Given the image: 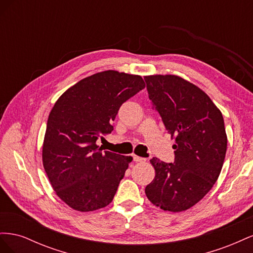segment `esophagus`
<instances>
[{"label":"esophagus","instance_id":"esophagus-1","mask_svg":"<svg viewBox=\"0 0 253 253\" xmlns=\"http://www.w3.org/2000/svg\"><path fill=\"white\" fill-rule=\"evenodd\" d=\"M133 159H134L135 163H143V162H145V160H147L143 157H139V156H136V155L133 156Z\"/></svg>","mask_w":253,"mask_h":253}]
</instances>
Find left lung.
Listing matches in <instances>:
<instances>
[{
	"label": "left lung",
	"mask_w": 253,
	"mask_h": 253,
	"mask_svg": "<svg viewBox=\"0 0 253 253\" xmlns=\"http://www.w3.org/2000/svg\"><path fill=\"white\" fill-rule=\"evenodd\" d=\"M144 80L153 108L176 141L173 164L150 160L155 178L145 187V195L165 211H185L209 192L223 168V115L205 91L178 76H145Z\"/></svg>",
	"instance_id": "obj_1"
}]
</instances>
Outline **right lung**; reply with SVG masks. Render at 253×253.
Returning <instances> with one entry per match:
<instances>
[{
  "mask_svg": "<svg viewBox=\"0 0 253 253\" xmlns=\"http://www.w3.org/2000/svg\"><path fill=\"white\" fill-rule=\"evenodd\" d=\"M140 76L105 71L80 80L61 95L47 120L42 159L56 194L71 208L88 212L108 206L132 162L102 151L122 103L144 88Z\"/></svg>",
  "mask_w": 253,
  "mask_h": 253,
  "instance_id": "obj_1",
  "label": "right lung"
}]
</instances>
